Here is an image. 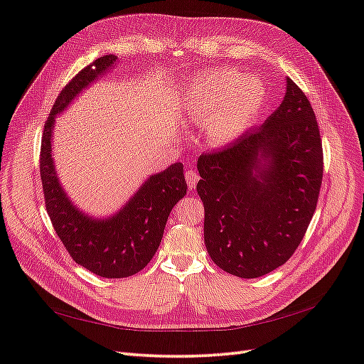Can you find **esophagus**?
<instances>
[{"mask_svg":"<svg viewBox=\"0 0 364 364\" xmlns=\"http://www.w3.org/2000/svg\"><path fill=\"white\" fill-rule=\"evenodd\" d=\"M185 179H186V183H188L190 188H194L196 183L199 182V174L190 168V170H186V173H185Z\"/></svg>","mask_w":364,"mask_h":364,"instance_id":"34e87169","label":"esophagus"}]
</instances>
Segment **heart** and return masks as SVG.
Returning a JSON list of instances; mask_svg holds the SVG:
<instances>
[{"instance_id": "1", "label": "heart", "mask_w": 364, "mask_h": 364, "mask_svg": "<svg viewBox=\"0 0 364 364\" xmlns=\"http://www.w3.org/2000/svg\"><path fill=\"white\" fill-rule=\"evenodd\" d=\"M264 90L255 77L222 68L196 76L181 97L182 112L202 124L206 141L213 146L234 142L259 116Z\"/></svg>"}]
</instances>
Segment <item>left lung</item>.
I'll return each instance as SVG.
<instances>
[{"label":"left lung","mask_w":364,"mask_h":364,"mask_svg":"<svg viewBox=\"0 0 364 364\" xmlns=\"http://www.w3.org/2000/svg\"><path fill=\"white\" fill-rule=\"evenodd\" d=\"M206 251L235 277L287 263L317 208L323 149L312 107L287 77L279 109L220 151L198 159Z\"/></svg>","instance_id":"left-lung-1"}]
</instances>
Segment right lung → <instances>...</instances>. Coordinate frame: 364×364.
Instances as JSON below:
<instances>
[{
  "instance_id": "add662e5",
  "label": "right lung",
  "mask_w": 364,
  "mask_h": 364,
  "mask_svg": "<svg viewBox=\"0 0 364 364\" xmlns=\"http://www.w3.org/2000/svg\"><path fill=\"white\" fill-rule=\"evenodd\" d=\"M116 60L114 55L97 58L63 88L44 125L39 168L46 208L58 237L77 264L105 279L130 277L149 264L159 248L173 206L186 194L181 162L151 174L110 218L85 214L64 191L52 158L55 117L97 77L110 72Z\"/></svg>"
}]
</instances>
